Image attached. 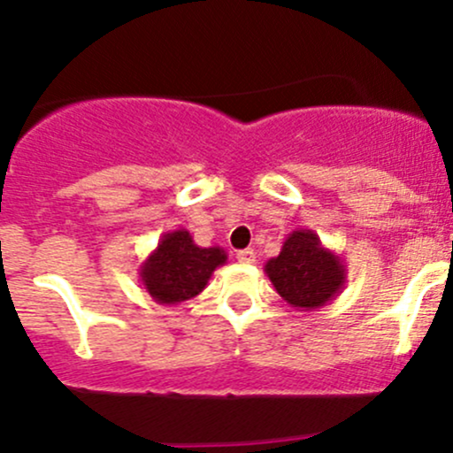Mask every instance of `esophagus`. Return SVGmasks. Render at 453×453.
Returning a JSON list of instances; mask_svg holds the SVG:
<instances>
[{
	"label": "esophagus",
	"instance_id": "34e87169",
	"mask_svg": "<svg viewBox=\"0 0 453 453\" xmlns=\"http://www.w3.org/2000/svg\"><path fill=\"white\" fill-rule=\"evenodd\" d=\"M236 258H239V263L250 265L256 260V252L254 250H241V252H236Z\"/></svg>",
	"mask_w": 453,
	"mask_h": 453
}]
</instances>
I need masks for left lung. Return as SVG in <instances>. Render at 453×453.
I'll return each instance as SVG.
<instances>
[{
	"label": "left lung",
	"mask_w": 453,
	"mask_h": 453,
	"mask_svg": "<svg viewBox=\"0 0 453 453\" xmlns=\"http://www.w3.org/2000/svg\"><path fill=\"white\" fill-rule=\"evenodd\" d=\"M265 273L278 296L300 311H313L331 303L346 285L342 256L324 248L313 230L291 232L280 254L265 263Z\"/></svg>",
	"instance_id": "left-lung-1"
}]
</instances>
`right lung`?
<instances>
[{
	"label": "right lung",
	"mask_w": 453,
	"mask_h": 453,
	"mask_svg": "<svg viewBox=\"0 0 453 453\" xmlns=\"http://www.w3.org/2000/svg\"><path fill=\"white\" fill-rule=\"evenodd\" d=\"M223 248H199L188 230L166 232L157 248L140 265V280L159 304H180L195 298L208 285L214 269L226 265Z\"/></svg>",
	"instance_id": "1"
}]
</instances>
